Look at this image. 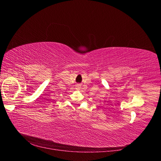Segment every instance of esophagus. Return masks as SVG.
I'll list each match as a JSON object with an SVG mask.
<instances>
[{"label": "esophagus", "mask_w": 161, "mask_h": 161, "mask_svg": "<svg viewBox=\"0 0 161 161\" xmlns=\"http://www.w3.org/2000/svg\"><path fill=\"white\" fill-rule=\"evenodd\" d=\"M77 88L79 89V87H80V85H78V86H77Z\"/></svg>", "instance_id": "esophagus-1"}]
</instances>
